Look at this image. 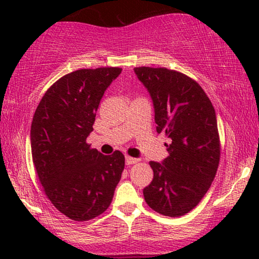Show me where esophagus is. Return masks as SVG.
Returning <instances> with one entry per match:
<instances>
[{"mask_svg":"<svg viewBox=\"0 0 259 259\" xmlns=\"http://www.w3.org/2000/svg\"><path fill=\"white\" fill-rule=\"evenodd\" d=\"M139 160H138L137 158H133V157H128V155H126V164L127 165H132V164H136V162H138Z\"/></svg>","mask_w":259,"mask_h":259,"instance_id":"1","label":"esophagus"}]
</instances>
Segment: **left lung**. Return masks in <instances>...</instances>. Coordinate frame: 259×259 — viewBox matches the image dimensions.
<instances>
[{"instance_id":"left-lung-1","label":"left lung","mask_w":259,"mask_h":259,"mask_svg":"<svg viewBox=\"0 0 259 259\" xmlns=\"http://www.w3.org/2000/svg\"><path fill=\"white\" fill-rule=\"evenodd\" d=\"M134 73L153 102L157 132L171 139L168 157L150 162L153 180L144 198L158 213L179 217L197 206L217 172L221 146L214 108L185 74L151 67H138Z\"/></svg>"}]
</instances>
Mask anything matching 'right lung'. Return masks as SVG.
<instances>
[{
	"label": "right lung",
	"instance_id": "obj_1",
	"mask_svg": "<svg viewBox=\"0 0 259 259\" xmlns=\"http://www.w3.org/2000/svg\"><path fill=\"white\" fill-rule=\"evenodd\" d=\"M121 68L79 69L41 99L30 128L33 162L52 204L67 217L90 221L107 210L125 167L120 151L104 155L86 143L105 91Z\"/></svg>",
	"mask_w": 259,
	"mask_h": 259
}]
</instances>
